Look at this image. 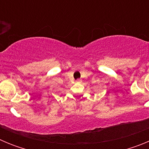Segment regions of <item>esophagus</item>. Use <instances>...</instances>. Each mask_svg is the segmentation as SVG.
Returning a JSON list of instances; mask_svg holds the SVG:
<instances>
[{
    "instance_id": "1",
    "label": "esophagus",
    "mask_w": 149,
    "mask_h": 149,
    "mask_svg": "<svg viewBox=\"0 0 149 149\" xmlns=\"http://www.w3.org/2000/svg\"><path fill=\"white\" fill-rule=\"evenodd\" d=\"M76 82H77V83H81V82H82V81H81V79H77V81H76Z\"/></svg>"
}]
</instances>
